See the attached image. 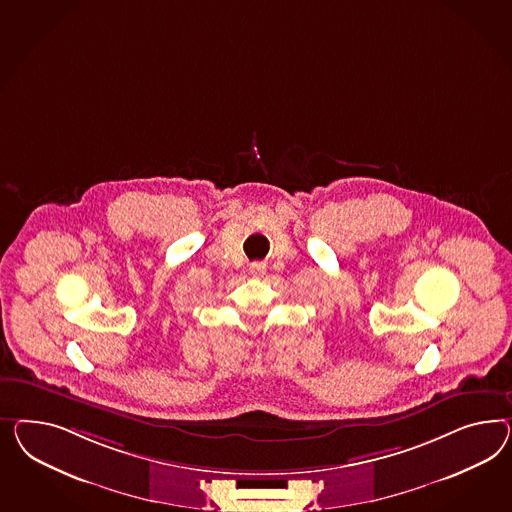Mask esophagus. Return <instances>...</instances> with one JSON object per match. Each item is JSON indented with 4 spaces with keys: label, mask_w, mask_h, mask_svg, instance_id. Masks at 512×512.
<instances>
[{
    "label": "esophagus",
    "mask_w": 512,
    "mask_h": 512,
    "mask_svg": "<svg viewBox=\"0 0 512 512\" xmlns=\"http://www.w3.org/2000/svg\"><path fill=\"white\" fill-rule=\"evenodd\" d=\"M249 272H251V274H253L255 277L264 276V272H266V264L251 263L249 264Z\"/></svg>",
    "instance_id": "esophagus-1"
}]
</instances>
